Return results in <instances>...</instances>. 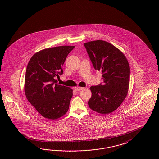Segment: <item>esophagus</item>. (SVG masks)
Returning <instances> with one entry per match:
<instances>
[{
	"mask_svg": "<svg viewBox=\"0 0 159 159\" xmlns=\"http://www.w3.org/2000/svg\"><path fill=\"white\" fill-rule=\"evenodd\" d=\"M83 89H84V88H83V87H79V86H77V87H75V90L76 91H81Z\"/></svg>",
	"mask_w": 159,
	"mask_h": 159,
	"instance_id": "obj_1",
	"label": "esophagus"
}]
</instances>
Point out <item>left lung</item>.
<instances>
[{
  "instance_id": "left-lung-1",
  "label": "left lung",
  "mask_w": 159,
  "mask_h": 159,
  "mask_svg": "<svg viewBox=\"0 0 159 159\" xmlns=\"http://www.w3.org/2000/svg\"><path fill=\"white\" fill-rule=\"evenodd\" d=\"M94 68L101 71L104 84L90 88L88 101L93 111L103 114L116 110L126 97L130 79V67L125 55L112 44L104 40L84 43Z\"/></svg>"
}]
</instances>
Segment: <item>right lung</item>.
Wrapping results in <instances>:
<instances>
[{
	"label": "right lung",
	"mask_w": 159,
	"mask_h": 159,
	"mask_svg": "<svg viewBox=\"0 0 159 159\" xmlns=\"http://www.w3.org/2000/svg\"><path fill=\"white\" fill-rule=\"evenodd\" d=\"M75 46H60L34 53L25 72L24 91L27 100L43 117L55 120L68 111L73 90L58 84L62 66Z\"/></svg>",
	"instance_id": "add662e5"
}]
</instances>
